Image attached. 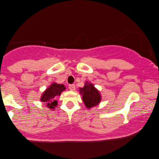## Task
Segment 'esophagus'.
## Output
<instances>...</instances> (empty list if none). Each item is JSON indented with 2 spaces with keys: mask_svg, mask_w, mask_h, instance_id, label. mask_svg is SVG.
I'll use <instances>...</instances> for the list:
<instances>
[{
  "mask_svg": "<svg viewBox=\"0 0 159 159\" xmlns=\"http://www.w3.org/2000/svg\"><path fill=\"white\" fill-rule=\"evenodd\" d=\"M68 87H69L70 90H71V91L75 90V84H70L68 86Z\"/></svg>",
  "mask_w": 159,
  "mask_h": 159,
  "instance_id": "1",
  "label": "esophagus"
}]
</instances>
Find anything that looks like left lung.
Listing matches in <instances>:
<instances>
[{"label": "left lung", "instance_id": "1", "mask_svg": "<svg viewBox=\"0 0 159 159\" xmlns=\"http://www.w3.org/2000/svg\"><path fill=\"white\" fill-rule=\"evenodd\" d=\"M80 92L82 95V98L85 106L89 109L97 106L101 100L100 92L92 84L87 82H85L84 87L80 88Z\"/></svg>", "mask_w": 159, "mask_h": 159}]
</instances>
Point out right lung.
<instances>
[{
	"mask_svg": "<svg viewBox=\"0 0 159 159\" xmlns=\"http://www.w3.org/2000/svg\"><path fill=\"white\" fill-rule=\"evenodd\" d=\"M66 89L63 84L52 83L50 87L45 90L41 97V101L46 103V106L48 108L55 109V107L58 105V101L56 98Z\"/></svg>",
	"mask_w": 159,
	"mask_h": 159,
	"instance_id": "right-lung-1",
	"label": "right lung"
}]
</instances>
